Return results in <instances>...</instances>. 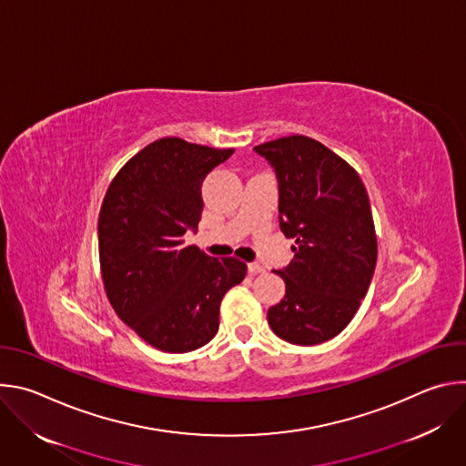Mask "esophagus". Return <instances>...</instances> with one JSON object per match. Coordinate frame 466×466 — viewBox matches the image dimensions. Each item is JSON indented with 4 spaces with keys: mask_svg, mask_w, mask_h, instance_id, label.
Masks as SVG:
<instances>
[{
    "mask_svg": "<svg viewBox=\"0 0 466 466\" xmlns=\"http://www.w3.org/2000/svg\"><path fill=\"white\" fill-rule=\"evenodd\" d=\"M247 269H248V273H252V275H256V273H265V268H263L261 263H258V261L247 263Z\"/></svg>",
    "mask_w": 466,
    "mask_h": 466,
    "instance_id": "1",
    "label": "esophagus"
}]
</instances>
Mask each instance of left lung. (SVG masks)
Returning a JSON list of instances; mask_svg holds the SVG:
<instances>
[{"instance_id":"left-lung-1","label":"left lung","mask_w":466,"mask_h":466,"mask_svg":"<svg viewBox=\"0 0 466 466\" xmlns=\"http://www.w3.org/2000/svg\"><path fill=\"white\" fill-rule=\"evenodd\" d=\"M279 180V221L295 239L291 263L275 271L284 299L269 308L275 334L293 345H319L347 328L365 299L378 258L367 189L320 142L295 135L256 146Z\"/></svg>"}]
</instances>
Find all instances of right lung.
I'll use <instances>...</instances> for the list:
<instances>
[{
	"instance_id": "add662e5",
	"label": "right lung",
	"mask_w": 466,
	"mask_h": 466,
	"mask_svg": "<svg viewBox=\"0 0 466 466\" xmlns=\"http://www.w3.org/2000/svg\"><path fill=\"white\" fill-rule=\"evenodd\" d=\"M180 138H162L132 157L103 198L97 238L106 297L117 317L151 347L182 354L219 328L225 293L247 265L212 258L184 234L203 214V180L232 157Z\"/></svg>"
}]
</instances>
